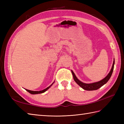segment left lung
Masks as SVG:
<instances>
[{
	"label": "left lung",
	"mask_w": 124,
	"mask_h": 124,
	"mask_svg": "<svg viewBox=\"0 0 124 124\" xmlns=\"http://www.w3.org/2000/svg\"><path fill=\"white\" fill-rule=\"evenodd\" d=\"M114 65H115V60H114V62H113L111 70H110V71L108 73V75L106 77L103 79H102L101 80L97 81V82H95V83H90V84H86V83H83L82 81H80L77 78L74 72H73V71L71 70V72L73 75V79H74V80L76 81V83H77L79 86H80L81 88L86 91H94V90H96V89L101 87L102 86H103L104 84H106L108 81V80L110 79V78L112 75L113 70H114Z\"/></svg>",
	"instance_id": "left-lung-1"
}]
</instances>
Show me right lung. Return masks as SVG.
Returning a JSON list of instances; mask_svg holds the SVG:
<instances>
[{
    "label": "right lung",
    "instance_id": "add662e5",
    "mask_svg": "<svg viewBox=\"0 0 124 124\" xmlns=\"http://www.w3.org/2000/svg\"><path fill=\"white\" fill-rule=\"evenodd\" d=\"M54 83V82L53 83H52L51 85H50L49 87H47L46 88L43 89V90L42 91H30V90H28V89H25V90L28 91L29 93H30V94H41V93H44V92H45L47 90H48V89L51 87L53 85V84Z\"/></svg>",
    "mask_w": 124,
    "mask_h": 124
}]
</instances>
